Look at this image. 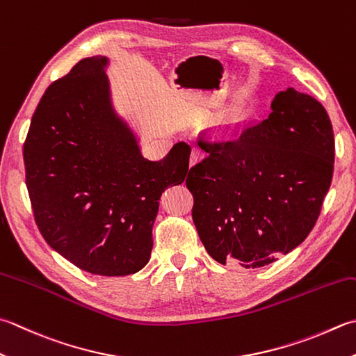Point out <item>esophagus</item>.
I'll list each match as a JSON object with an SVG mask.
<instances>
[{
    "mask_svg": "<svg viewBox=\"0 0 356 356\" xmlns=\"http://www.w3.org/2000/svg\"><path fill=\"white\" fill-rule=\"evenodd\" d=\"M205 157V151L202 149V148H199V146H194L193 148V151H191V160H190V163H191V166L193 165H196V163H199L202 159Z\"/></svg>",
    "mask_w": 356,
    "mask_h": 356,
    "instance_id": "obj_1",
    "label": "esophagus"
}]
</instances>
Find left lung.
Here are the masks:
<instances>
[{
	"label": "left lung",
	"instance_id": "1",
	"mask_svg": "<svg viewBox=\"0 0 356 356\" xmlns=\"http://www.w3.org/2000/svg\"><path fill=\"white\" fill-rule=\"evenodd\" d=\"M207 157L188 172L193 220L219 264L259 268L287 254L321 213L335 162L327 111L293 88L270 115L229 136L200 134Z\"/></svg>",
	"mask_w": 356,
	"mask_h": 356
}]
</instances>
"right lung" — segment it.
I'll return each instance as SVG.
<instances>
[{
    "instance_id": "obj_1",
    "label": "right lung",
    "mask_w": 356,
    "mask_h": 356,
    "mask_svg": "<svg viewBox=\"0 0 356 356\" xmlns=\"http://www.w3.org/2000/svg\"><path fill=\"white\" fill-rule=\"evenodd\" d=\"M106 63L81 60L46 89L23 157L35 224L49 245L89 273L127 276L149 261L159 199L185 180L191 146L145 159L111 106Z\"/></svg>"
}]
</instances>
